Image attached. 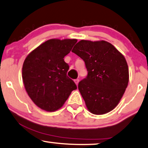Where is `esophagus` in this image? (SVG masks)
Segmentation results:
<instances>
[{"label":"esophagus","mask_w":148,"mask_h":148,"mask_svg":"<svg viewBox=\"0 0 148 148\" xmlns=\"http://www.w3.org/2000/svg\"><path fill=\"white\" fill-rule=\"evenodd\" d=\"M74 81H75V84L77 85H78V83H79V80L78 79H75L74 80Z\"/></svg>","instance_id":"1"}]
</instances>
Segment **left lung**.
<instances>
[{"mask_svg":"<svg viewBox=\"0 0 148 148\" xmlns=\"http://www.w3.org/2000/svg\"><path fill=\"white\" fill-rule=\"evenodd\" d=\"M72 52L85 61L88 71L79 83L78 89L90 112L103 115L119 103L129 82V69L125 57L105 40H81Z\"/></svg>","mask_w":148,"mask_h":148,"instance_id":"8db88e82","label":"left lung"}]
</instances>
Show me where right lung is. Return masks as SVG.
Returning a JSON list of instances; mask_svg holds the SVG:
<instances>
[{
  "label": "right lung",
  "instance_id": "right-lung-1",
  "mask_svg": "<svg viewBox=\"0 0 148 148\" xmlns=\"http://www.w3.org/2000/svg\"><path fill=\"white\" fill-rule=\"evenodd\" d=\"M77 41L74 38L49 39L25 59L23 83L30 98L42 110L50 112L59 110L77 89L74 81L67 75L69 67L64 61Z\"/></svg>",
  "mask_w": 148,
  "mask_h": 148
}]
</instances>
